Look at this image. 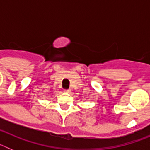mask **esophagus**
<instances>
[{
	"instance_id": "34e87169",
	"label": "esophagus",
	"mask_w": 150,
	"mask_h": 150,
	"mask_svg": "<svg viewBox=\"0 0 150 150\" xmlns=\"http://www.w3.org/2000/svg\"><path fill=\"white\" fill-rule=\"evenodd\" d=\"M64 91L65 92V93H68L71 91V89H64Z\"/></svg>"
}]
</instances>
